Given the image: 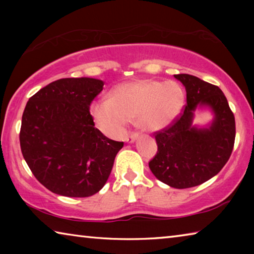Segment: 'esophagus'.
<instances>
[{
	"instance_id": "esophagus-1",
	"label": "esophagus",
	"mask_w": 254,
	"mask_h": 254,
	"mask_svg": "<svg viewBox=\"0 0 254 254\" xmlns=\"http://www.w3.org/2000/svg\"><path fill=\"white\" fill-rule=\"evenodd\" d=\"M137 137H139V133H137V132H132L131 134L127 137V142H128V143L134 142V141L137 139Z\"/></svg>"
}]
</instances>
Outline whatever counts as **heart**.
Segmentation results:
<instances>
[{
  "mask_svg": "<svg viewBox=\"0 0 254 254\" xmlns=\"http://www.w3.org/2000/svg\"><path fill=\"white\" fill-rule=\"evenodd\" d=\"M184 104V92L175 81L136 79L112 89L110 100L92 105L98 127L110 135H119L128 121L145 131H159L170 126Z\"/></svg>",
  "mask_w": 254,
  "mask_h": 254,
  "instance_id": "obj_1",
  "label": "heart"
}]
</instances>
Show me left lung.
Wrapping results in <instances>:
<instances>
[{"label": "left lung", "instance_id": "left-lung-1", "mask_svg": "<svg viewBox=\"0 0 254 254\" xmlns=\"http://www.w3.org/2000/svg\"><path fill=\"white\" fill-rule=\"evenodd\" d=\"M175 78L185 86L187 104L169 127L154 133L158 151L149 168L160 182L184 189L207 182L225 166L234 147L235 119L220 87L188 74ZM197 107L213 112L207 128L192 127Z\"/></svg>", "mask_w": 254, "mask_h": 254}]
</instances>
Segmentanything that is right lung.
I'll use <instances>...</instances> for the list:
<instances>
[{
	"instance_id": "obj_1",
	"label": "right lung",
	"mask_w": 254,
	"mask_h": 254,
	"mask_svg": "<svg viewBox=\"0 0 254 254\" xmlns=\"http://www.w3.org/2000/svg\"><path fill=\"white\" fill-rule=\"evenodd\" d=\"M103 80L62 78L29 98L20 145L38 182L55 194L88 197L104 186L123 142L95 127L89 106Z\"/></svg>"
}]
</instances>
